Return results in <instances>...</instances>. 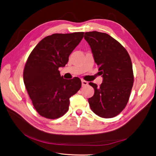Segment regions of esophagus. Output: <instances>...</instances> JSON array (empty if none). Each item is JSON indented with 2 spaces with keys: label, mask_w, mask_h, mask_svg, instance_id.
Segmentation results:
<instances>
[{
  "label": "esophagus",
  "mask_w": 156,
  "mask_h": 156,
  "mask_svg": "<svg viewBox=\"0 0 156 156\" xmlns=\"http://www.w3.org/2000/svg\"><path fill=\"white\" fill-rule=\"evenodd\" d=\"M88 85V82H86V81H85V80H82V87H84V86H86V85Z\"/></svg>",
  "instance_id": "1"
}]
</instances>
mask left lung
I'll return each instance as SVG.
<instances>
[{"label":"left lung","instance_id":"obj_1","mask_svg":"<svg viewBox=\"0 0 156 156\" xmlns=\"http://www.w3.org/2000/svg\"><path fill=\"white\" fill-rule=\"evenodd\" d=\"M84 38L103 74L99 87L89 83L94 89V96L88 99L90 109L101 117H114L124 109L130 96L134 82L131 58L122 45L108 34L88 32Z\"/></svg>","mask_w":156,"mask_h":156}]
</instances>
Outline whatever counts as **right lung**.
<instances>
[{
  "label": "right lung",
  "mask_w": 156,
  "mask_h": 156,
  "mask_svg": "<svg viewBox=\"0 0 156 156\" xmlns=\"http://www.w3.org/2000/svg\"><path fill=\"white\" fill-rule=\"evenodd\" d=\"M84 32L53 34L36 46L27 60L23 82L38 113L46 119H58L69 109V98L81 88L79 78L64 79L59 67L66 66Z\"/></svg>",
  "instance_id": "obj_1"
}]
</instances>
